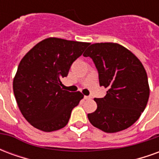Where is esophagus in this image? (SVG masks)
<instances>
[{
  "mask_svg": "<svg viewBox=\"0 0 159 159\" xmlns=\"http://www.w3.org/2000/svg\"><path fill=\"white\" fill-rule=\"evenodd\" d=\"M92 98L90 96H84V100H91Z\"/></svg>",
  "mask_w": 159,
  "mask_h": 159,
  "instance_id": "34e87169",
  "label": "esophagus"
}]
</instances>
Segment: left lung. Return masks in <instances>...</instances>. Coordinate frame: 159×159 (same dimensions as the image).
<instances>
[{"label": "left lung", "mask_w": 159, "mask_h": 159, "mask_svg": "<svg viewBox=\"0 0 159 159\" xmlns=\"http://www.w3.org/2000/svg\"><path fill=\"white\" fill-rule=\"evenodd\" d=\"M95 64L104 98L94 99L97 109L88 114L90 123L106 133H116L139 119L147 107L150 88L146 70L133 52L114 42L93 43L83 53Z\"/></svg>", "instance_id": "obj_1"}]
</instances>
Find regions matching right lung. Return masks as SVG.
I'll use <instances>...</instances> for the list:
<instances>
[{
  "label": "right lung",
  "mask_w": 159,
  "mask_h": 159,
  "mask_svg": "<svg viewBox=\"0 0 159 159\" xmlns=\"http://www.w3.org/2000/svg\"><path fill=\"white\" fill-rule=\"evenodd\" d=\"M89 42L49 37L33 47L19 63L12 88L19 110L30 125L44 132L66 126L83 99L79 91L64 90L61 79Z\"/></svg>",
  "instance_id": "obj_1"
}]
</instances>
